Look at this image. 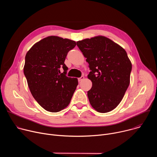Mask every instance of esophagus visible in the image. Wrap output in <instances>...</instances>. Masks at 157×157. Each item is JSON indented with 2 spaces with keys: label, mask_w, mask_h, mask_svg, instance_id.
Segmentation results:
<instances>
[{
  "label": "esophagus",
  "mask_w": 157,
  "mask_h": 157,
  "mask_svg": "<svg viewBox=\"0 0 157 157\" xmlns=\"http://www.w3.org/2000/svg\"><path fill=\"white\" fill-rule=\"evenodd\" d=\"M84 79V76H81V78H78V81H79V82H80V81H82Z\"/></svg>",
  "instance_id": "obj_1"
}]
</instances>
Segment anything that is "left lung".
<instances>
[{"instance_id":"8db88e82","label":"left lung","mask_w":157,"mask_h":157,"mask_svg":"<svg viewBox=\"0 0 157 157\" xmlns=\"http://www.w3.org/2000/svg\"><path fill=\"white\" fill-rule=\"evenodd\" d=\"M91 71L87 75L93 86L87 91L91 106L106 113L121 102L130 84L132 63L125 50L101 35L77 41Z\"/></svg>"}]
</instances>
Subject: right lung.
<instances>
[{
  "instance_id": "right-lung-1",
  "label": "right lung",
  "mask_w": 157,
  "mask_h": 157,
  "mask_svg": "<svg viewBox=\"0 0 157 157\" xmlns=\"http://www.w3.org/2000/svg\"><path fill=\"white\" fill-rule=\"evenodd\" d=\"M76 45L73 40L49 36L35 43L26 54L24 73L30 91L37 102L51 113L69 105L78 84L77 78L66 76L68 68L64 64L67 54Z\"/></svg>"
}]
</instances>
